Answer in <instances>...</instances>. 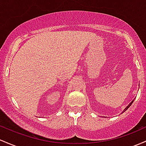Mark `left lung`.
<instances>
[{
  "instance_id": "1",
  "label": "left lung",
  "mask_w": 146,
  "mask_h": 146,
  "mask_svg": "<svg viewBox=\"0 0 146 146\" xmlns=\"http://www.w3.org/2000/svg\"><path fill=\"white\" fill-rule=\"evenodd\" d=\"M133 101H132V102H131V103H130V104H129V105H128V106H127V107H126V108H125V110H124V111H125V110H127V108H129V107H130V106H131V104H132V103H133Z\"/></svg>"
}]
</instances>
